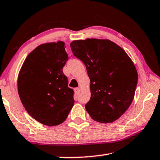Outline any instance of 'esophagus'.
I'll use <instances>...</instances> for the list:
<instances>
[{"label":"esophagus","instance_id":"esophagus-1","mask_svg":"<svg viewBox=\"0 0 160 160\" xmlns=\"http://www.w3.org/2000/svg\"><path fill=\"white\" fill-rule=\"evenodd\" d=\"M80 89L79 88H75L74 89V91H75V94H78L80 92Z\"/></svg>","mask_w":160,"mask_h":160}]
</instances>
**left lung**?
I'll list each match as a JSON object with an SVG mask.
<instances>
[{
    "label": "left lung",
    "instance_id": "1",
    "mask_svg": "<svg viewBox=\"0 0 160 160\" xmlns=\"http://www.w3.org/2000/svg\"><path fill=\"white\" fill-rule=\"evenodd\" d=\"M70 48L83 62L90 80L91 97L86 111L97 122L112 123L133 100L138 72L122 48L109 39L75 40Z\"/></svg>",
    "mask_w": 160,
    "mask_h": 160
}]
</instances>
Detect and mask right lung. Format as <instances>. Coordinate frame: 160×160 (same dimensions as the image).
<instances>
[{"mask_svg": "<svg viewBox=\"0 0 160 160\" xmlns=\"http://www.w3.org/2000/svg\"><path fill=\"white\" fill-rule=\"evenodd\" d=\"M65 43H45L29 53L20 70L18 91L23 107L44 125H59L74 105L63 68L68 59Z\"/></svg>", "mask_w": 160, "mask_h": 160, "instance_id": "1", "label": "right lung"}]
</instances>
